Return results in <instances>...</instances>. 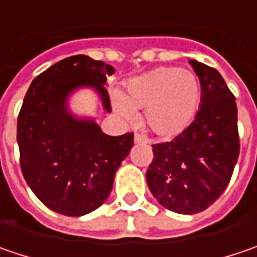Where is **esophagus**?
I'll list each match as a JSON object with an SVG mask.
<instances>
[{
	"instance_id": "1",
	"label": "esophagus",
	"mask_w": 257,
	"mask_h": 257,
	"mask_svg": "<svg viewBox=\"0 0 257 257\" xmlns=\"http://www.w3.org/2000/svg\"><path fill=\"white\" fill-rule=\"evenodd\" d=\"M134 141H135V144H145V140H144V138H142L141 135H138V134L135 135V138H134Z\"/></svg>"
}]
</instances>
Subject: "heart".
Returning <instances> with one entry per match:
<instances>
[{"label":"heart","mask_w":257,"mask_h":257,"mask_svg":"<svg viewBox=\"0 0 257 257\" xmlns=\"http://www.w3.org/2000/svg\"><path fill=\"white\" fill-rule=\"evenodd\" d=\"M203 96L198 77L180 67H160L129 82L117 96V110L128 119L147 110L145 123L160 138H174L193 122Z\"/></svg>","instance_id":"heart-1"}]
</instances>
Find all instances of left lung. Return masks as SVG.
<instances>
[{
  "label": "left lung",
  "instance_id": "1",
  "mask_svg": "<svg viewBox=\"0 0 257 257\" xmlns=\"http://www.w3.org/2000/svg\"><path fill=\"white\" fill-rule=\"evenodd\" d=\"M190 63L203 89L201 107L184 132L152 145L147 171L152 195L180 214L200 213L223 194L240 152L236 97L216 69Z\"/></svg>",
  "mask_w": 257,
  "mask_h": 257
}]
</instances>
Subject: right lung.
Returning a JSON list of instances; mask_svg holds the SVG:
<instances>
[{
	"label": "right lung",
	"mask_w": 257,
	"mask_h": 257,
	"mask_svg": "<svg viewBox=\"0 0 257 257\" xmlns=\"http://www.w3.org/2000/svg\"><path fill=\"white\" fill-rule=\"evenodd\" d=\"M115 69L87 56H72L40 73L28 87L17 119L23 175L40 201L64 216L100 206L115 173L134 145V134L109 137L92 120L69 115L66 97L79 86L99 92L110 110L106 76Z\"/></svg>",
	"instance_id": "1"
}]
</instances>
